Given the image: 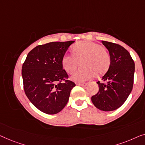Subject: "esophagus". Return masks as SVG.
Wrapping results in <instances>:
<instances>
[{
  "label": "esophagus",
  "mask_w": 145,
  "mask_h": 145,
  "mask_svg": "<svg viewBox=\"0 0 145 145\" xmlns=\"http://www.w3.org/2000/svg\"><path fill=\"white\" fill-rule=\"evenodd\" d=\"M77 85L81 87H85L87 85V83H77Z\"/></svg>",
  "instance_id": "obj_1"
}]
</instances>
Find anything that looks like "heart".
<instances>
[{
    "label": "heart",
    "instance_id": "1",
    "mask_svg": "<svg viewBox=\"0 0 145 145\" xmlns=\"http://www.w3.org/2000/svg\"><path fill=\"white\" fill-rule=\"evenodd\" d=\"M73 54H65L62 66L65 71L72 74L80 64L82 66L72 76L75 82H83L93 75L99 77L108 70L110 56L101 44L91 41L79 42L73 46Z\"/></svg>",
    "mask_w": 145,
    "mask_h": 145
}]
</instances>
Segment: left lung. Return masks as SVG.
<instances>
[{"instance_id":"1","label":"left lung","mask_w":145,"mask_h":145,"mask_svg":"<svg viewBox=\"0 0 145 145\" xmlns=\"http://www.w3.org/2000/svg\"><path fill=\"white\" fill-rule=\"evenodd\" d=\"M110 56V64L102 77L104 82L98 81L99 92L91 97L96 108L105 112L113 111L125 103L133 85L135 63L129 52L113 42L102 40Z\"/></svg>"}]
</instances>
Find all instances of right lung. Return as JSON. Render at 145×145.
<instances>
[{
	"mask_svg": "<svg viewBox=\"0 0 145 145\" xmlns=\"http://www.w3.org/2000/svg\"><path fill=\"white\" fill-rule=\"evenodd\" d=\"M73 40L37 46L28 53L22 70L24 88L30 102L40 111L55 114L68 103L75 86L67 80L62 58Z\"/></svg>",
	"mask_w": 145,
	"mask_h": 145,
	"instance_id": "1",
	"label": "right lung"
}]
</instances>
